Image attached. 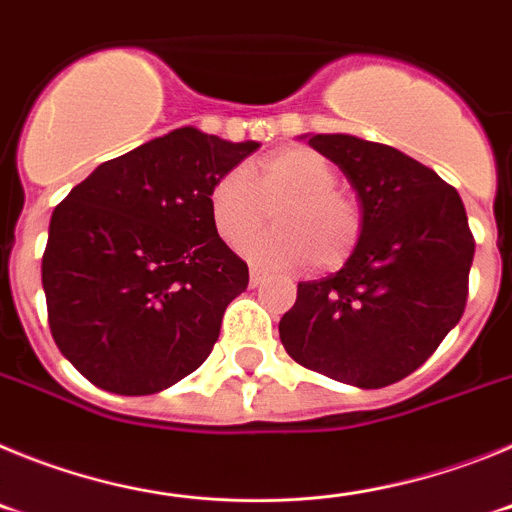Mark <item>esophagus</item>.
Listing matches in <instances>:
<instances>
[{"label":"esophagus","instance_id":"obj_1","mask_svg":"<svg viewBox=\"0 0 512 512\" xmlns=\"http://www.w3.org/2000/svg\"><path fill=\"white\" fill-rule=\"evenodd\" d=\"M266 279V271L261 266H251V287H259Z\"/></svg>","mask_w":512,"mask_h":512}]
</instances>
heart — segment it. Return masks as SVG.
I'll return each instance as SVG.
<instances>
[{"mask_svg": "<svg viewBox=\"0 0 512 512\" xmlns=\"http://www.w3.org/2000/svg\"><path fill=\"white\" fill-rule=\"evenodd\" d=\"M207 205L212 228L228 246H241L274 209L278 230L251 239L243 251L284 269H338L351 259L364 230L359 200L338 187V169L312 148H284L251 171H228L212 184Z\"/></svg>", "mask_w": 512, "mask_h": 512, "instance_id": "b5f03b06", "label": "heart"}]
</instances>
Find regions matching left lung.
I'll return each mask as SVG.
<instances>
[{"label": "left lung", "instance_id": "obj_1", "mask_svg": "<svg viewBox=\"0 0 512 512\" xmlns=\"http://www.w3.org/2000/svg\"><path fill=\"white\" fill-rule=\"evenodd\" d=\"M356 189L364 230L341 271L297 284L279 320L287 354L312 372L377 390L431 359L464 315L474 235L459 192L384 143L312 135Z\"/></svg>", "mask_w": 512, "mask_h": 512}]
</instances>
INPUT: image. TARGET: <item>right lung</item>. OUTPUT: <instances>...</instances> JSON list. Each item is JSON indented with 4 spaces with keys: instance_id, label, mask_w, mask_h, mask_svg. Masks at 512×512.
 I'll list each match as a JSON object with an SVG mask.
<instances>
[{
    "instance_id": "add662e5",
    "label": "right lung",
    "mask_w": 512,
    "mask_h": 512,
    "mask_svg": "<svg viewBox=\"0 0 512 512\" xmlns=\"http://www.w3.org/2000/svg\"><path fill=\"white\" fill-rule=\"evenodd\" d=\"M259 143L171 130L104 161L53 210L48 323L92 384L153 395L210 356L248 266L210 220V189Z\"/></svg>"
}]
</instances>
